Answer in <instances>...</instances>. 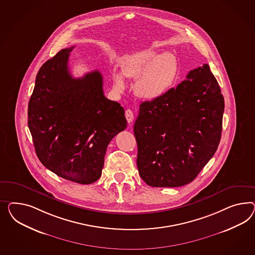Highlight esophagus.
Listing matches in <instances>:
<instances>
[{
	"mask_svg": "<svg viewBox=\"0 0 255 255\" xmlns=\"http://www.w3.org/2000/svg\"><path fill=\"white\" fill-rule=\"evenodd\" d=\"M125 118H126L128 124H131L133 120V113L131 110H125Z\"/></svg>",
	"mask_w": 255,
	"mask_h": 255,
	"instance_id": "obj_1",
	"label": "esophagus"
}]
</instances>
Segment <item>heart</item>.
I'll return each instance as SVG.
<instances>
[{"label": "heart", "mask_w": 255, "mask_h": 255, "mask_svg": "<svg viewBox=\"0 0 255 255\" xmlns=\"http://www.w3.org/2000/svg\"><path fill=\"white\" fill-rule=\"evenodd\" d=\"M122 73L128 79L136 80L134 92L138 97L154 101L164 97L172 88L179 73V62L172 53L158 54L147 49L125 59ZM113 80L116 90L123 92L125 89L123 76L114 73Z\"/></svg>", "instance_id": "heart-1"}]
</instances>
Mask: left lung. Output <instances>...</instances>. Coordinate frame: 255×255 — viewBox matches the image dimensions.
Returning <instances> with one entry per match:
<instances>
[{"instance_id": "1", "label": "left lung", "mask_w": 255, "mask_h": 255, "mask_svg": "<svg viewBox=\"0 0 255 255\" xmlns=\"http://www.w3.org/2000/svg\"><path fill=\"white\" fill-rule=\"evenodd\" d=\"M225 100L208 64L164 97L140 105L133 126L138 172L150 186L189 184L220 143Z\"/></svg>"}]
</instances>
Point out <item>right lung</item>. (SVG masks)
Returning a JSON list of instances; mask_svg holds the SVG:
<instances>
[{"instance_id": "obj_1", "label": "right lung", "mask_w": 255, "mask_h": 255, "mask_svg": "<svg viewBox=\"0 0 255 255\" xmlns=\"http://www.w3.org/2000/svg\"><path fill=\"white\" fill-rule=\"evenodd\" d=\"M62 49L36 76L28 124L41 163L64 179L83 185L101 176L110 141L127 127L124 108L104 96L98 70L74 79Z\"/></svg>"}]
</instances>
